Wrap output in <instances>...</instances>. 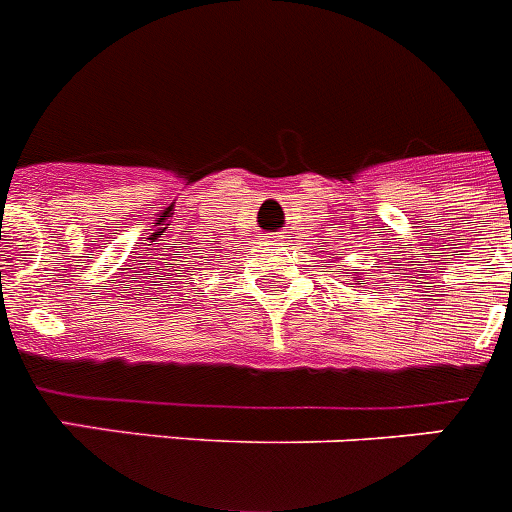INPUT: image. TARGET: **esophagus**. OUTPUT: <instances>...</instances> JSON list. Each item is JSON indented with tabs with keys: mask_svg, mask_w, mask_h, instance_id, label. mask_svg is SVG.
I'll return each mask as SVG.
<instances>
[{
	"mask_svg": "<svg viewBox=\"0 0 512 512\" xmlns=\"http://www.w3.org/2000/svg\"><path fill=\"white\" fill-rule=\"evenodd\" d=\"M280 240H283V234H280Z\"/></svg>",
	"mask_w": 512,
	"mask_h": 512,
	"instance_id": "esophagus-1",
	"label": "esophagus"
}]
</instances>
